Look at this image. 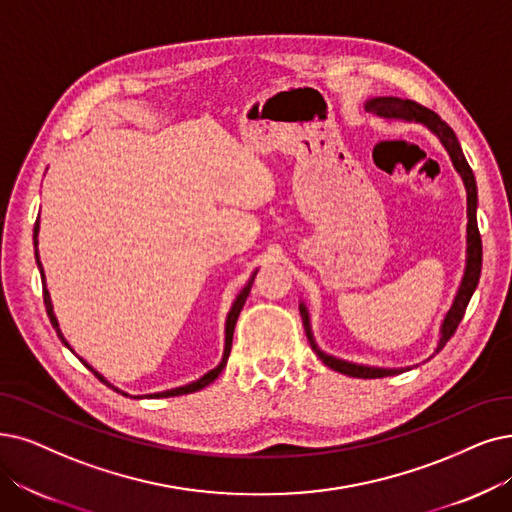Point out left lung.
I'll list each match as a JSON object with an SVG mask.
<instances>
[{
  "label": "left lung",
  "mask_w": 512,
  "mask_h": 512,
  "mask_svg": "<svg viewBox=\"0 0 512 512\" xmlns=\"http://www.w3.org/2000/svg\"><path fill=\"white\" fill-rule=\"evenodd\" d=\"M365 111L376 113L380 117L386 119H403V121H418V124L426 126L431 130L439 140L441 145L447 149L449 157H452V163L456 172L462 176L464 187H466V216H468V227H466V269H464V277L458 288V294L454 298L452 309L447 311L443 325H441V338L435 353H439L443 346L447 344V340L452 338L458 330V325L466 313V306L470 302V296L477 290V283L481 277V260H483V250H481V235H479V227H477V182H475V174L470 170L468 161L462 153L460 142L454 134V130L449 128L445 121L431 109H426L414 100L407 98H397V96H378L365 102ZM300 317L304 323V332L306 338H309L313 351L317 353V357L327 365L332 367L334 372H340L344 376H353V378H384V376H395L405 372L403 367L401 370H386V367H370V365H359V363H351L344 359H336L332 355L323 353L311 332V319H309V311H306L304 302H300Z\"/></svg>",
  "instance_id": "1"
}]
</instances>
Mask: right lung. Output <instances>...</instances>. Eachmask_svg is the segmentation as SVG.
Segmentation results:
<instances>
[{"instance_id": "obj_1", "label": "right lung", "mask_w": 512, "mask_h": 512, "mask_svg": "<svg viewBox=\"0 0 512 512\" xmlns=\"http://www.w3.org/2000/svg\"><path fill=\"white\" fill-rule=\"evenodd\" d=\"M37 233H39V220L35 222V229H33V245H35V260H37V267H39V273H42V283H44V304H46V311H48V317H50V321H52V325H54V330H56V334H58V338L63 340V344L67 346V349L73 353V349L69 346V342L65 340V336H63V332H60V327H58V321H56V315H54V309H52V300H50V292L46 290V277H44V269H42V262H39V254H37ZM256 275V273H254ZM254 275H252V279L245 283V288L239 292V296L235 298V302H233V306H231V311H229V315H227V325H224V353H222V361L214 367V370H210L208 374H203L199 380H195V382H191V384H185V386H178V388H170V391H163V393H155V395H145V397H151V399H159V397H178V395H189V393H195V391H199V388H203V386H208L210 382H214L216 378H218V374L224 370V365H227V359H229V355H231V344H233V332H235V323H237V317H239V313H241V309H243V304H245V300H248V296H250V290H252V283H254ZM84 361V359H81ZM84 365L88 367V370H92L94 372V376L100 380V382H105L107 386H111V388H115L113 384H109L105 378H102L94 367H90L86 361H84ZM117 393H121L119 388H115ZM121 395H126L128 397V393H121ZM136 399H140V397H136Z\"/></svg>"}]
</instances>
